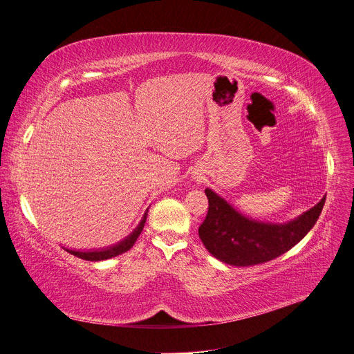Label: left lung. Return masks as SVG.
Masks as SVG:
<instances>
[{
    "label": "left lung",
    "mask_w": 354,
    "mask_h": 354,
    "mask_svg": "<svg viewBox=\"0 0 354 354\" xmlns=\"http://www.w3.org/2000/svg\"><path fill=\"white\" fill-rule=\"evenodd\" d=\"M209 207L199 226V238L209 253L233 266H252L272 261L297 245L317 222L326 196L289 223L274 225L242 216L225 199L205 189Z\"/></svg>",
    "instance_id": "obj_1"
}]
</instances>
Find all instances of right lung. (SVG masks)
Segmentation results:
<instances>
[{
	"label": "right lung",
	"mask_w": 354,
	"mask_h": 354,
	"mask_svg": "<svg viewBox=\"0 0 354 354\" xmlns=\"http://www.w3.org/2000/svg\"><path fill=\"white\" fill-rule=\"evenodd\" d=\"M145 222H147V214L144 215L142 221H140L139 226L129 234V236L127 239H124L121 243H118L109 249H105V250H93V252H77V250H69V249H65L66 252H69L71 254H74L77 257H81L84 259V261H91V262H98V261H105V259H111V257H115L118 254L121 253H125L128 252L133 243L136 242V239L139 238L140 232H142L144 226H145Z\"/></svg>",
	"instance_id": "right-lung-1"
}]
</instances>
